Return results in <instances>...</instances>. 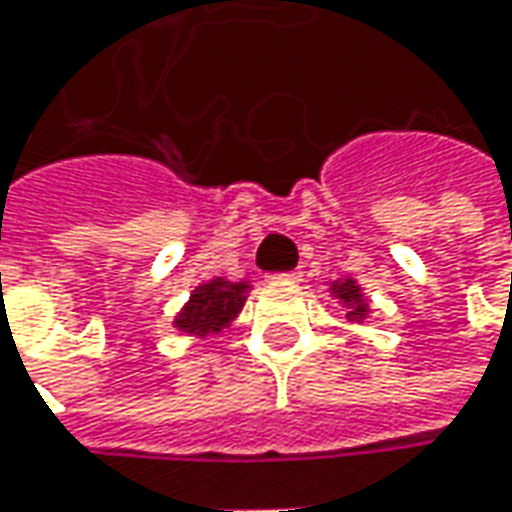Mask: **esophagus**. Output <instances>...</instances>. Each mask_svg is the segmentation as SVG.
<instances>
[{"label": "esophagus", "mask_w": 512, "mask_h": 512, "mask_svg": "<svg viewBox=\"0 0 512 512\" xmlns=\"http://www.w3.org/2000/svg\"><path fill=\"white\" fill-rule=\"evenodd\" d=\"M269 280H286V283H294V280H300V272H277V274H269Z\"/></svg>", "instance_id": "34e87169"}]
</instances>
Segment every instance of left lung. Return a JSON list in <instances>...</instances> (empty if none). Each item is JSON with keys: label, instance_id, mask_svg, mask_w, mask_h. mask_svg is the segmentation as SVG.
<instances>
[{"label": "left lung", "instance_id": "1", "mask_svg": "<svg viewBox=\"0 0 512 512\" xmlns=\"http://www.w3.org/2000/svg\"><path fill=\"white\" fill-rule=\"evenodd\" d=\"M328 291H331V297H334V300H340V303H343L345 317H348L351 323H365V320H368L371 306H368V300H365V294H362L360 283H357L354 277L334 280Z\"/></svg>", "mask_w": 512, "mask_h": 512}]
</instances>
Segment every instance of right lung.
<instances>
[{"instance_id":"right-lung-1","label":"right lung","mask_w":512,"mask_h":512,"mask_svg":"<svg viewBox=\"0 0 512 512\" xmlns=\"http://www.w3.org/2000/svg\"><path fill=\"white\" fill-rule=\"evenodd\" d=\"M249 291H252L249 280L232 283L226 277H212V280L192 289L184 309L175 314L172 326L181 334H189V337L218 334L243 311Z\"/></svg>"}]
</instances>
